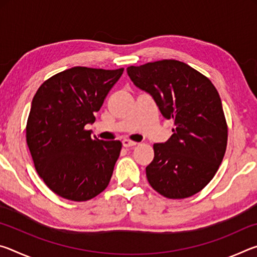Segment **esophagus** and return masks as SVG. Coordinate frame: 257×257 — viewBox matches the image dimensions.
Returning a JSON list of instances; mask_svg holds the SVG:
<instances>
[{
    "instance_id": "34e87169",
    "label": "esophagus",
    "mask_w": 257,
    "mask_h": 257,
    "mask_svg": "<svg viewBox=\"0 0 257 257\" xmlns=\"http://www.w3.org/2000/svg\"><path fill=\"white\" fill-rule=\"evenodd\" d=\"M136 144H137L136 142L129 141V139H123V141H122V145H123L124 147H132V146H135Z\"/></svg>"
}]
</instances>
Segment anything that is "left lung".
<instances>
[{"label": "left lung", "mask_w": 257, "mask_h": 257, "mask_svg": "<svg viewBox=\"0 0 257 257\" xmlns=\"http://www.w3.org/2000/svg\"><path fill=\"white\" fill-rule=\"evenodd\" d=\"M127 72L176 125L167 142L154 144L147 180L164 197L193 196L212 180L227 149L228 128L219 93L208 78L177 60L132 66Z\"/></svg>", "instance_id": "left-lung-1"}]
</instances>
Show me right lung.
<instances>
[{"instance_id":"obj_1","label":"right lung","mask_w":257,"mask_h":257,"mask_svg":"<svg viewBox=\"0 0 257 257\" xmlns=\"http://www.w3.org/2000/svg\"><path fill=\"white\" fill-rule=\"evenodd\" d=\"M122 72L73 67L43 82L35 94L27 144L37 173L59 196L85 202L110 182L122 144L92 138L85 125L94 122Z\"/></svg>"}]
</instances>
